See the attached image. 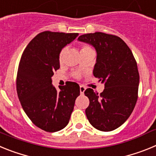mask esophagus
I'll list each match as a JSON object with an SVG mask.
<instances>
[{
    "label": "esophagus",
    "mask_w": 156,
    "mask_h": 156,
    "mask_svg": "<svg viewBox=\"0 0 156 156\" xmlns=\"http://www.w3.org/2000/svg\"><path fill=\"white\" fill-rule=\"evenodd\" d=\"M85 90H86V87H85L84 86H83V85L80 86V94H83V93H84Z\"/></svg>",
    "instance_id": "34e87169"
}]
</instances>
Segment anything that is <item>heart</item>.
I'll return each mask as SVG.
<instances>
[{"mask_svg":"<svg viewBox=\"0 0 156 156\" xmlns=\"http://www.w3.org/2000/svg\"><path fill=\"white\" fill-rule=\"evenodd\" d=\"M90 50H92V48L87 44H83L82 47H81V53H82V52L88 51H90ZM65 53H66V48H62V49L60 51V52H59V55H58L59 62L62 63L63 62ZM73 76L75 78H76V79H80L81 76V74L79 72H75V73H73Z\"/></svg>","mask_w":156,"mask_h":156,"instance_id":"heart-1","label":"heart"}]
</instances>
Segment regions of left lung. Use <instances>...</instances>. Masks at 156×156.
I'll return each mask as SVG.
<instances>
[{"label":"left lung","instance_id":"obj_1","mask_svg":"<svg viewBox=\"0 0 156 156\" xmlns=\"http://www.w3.org/2000/svg\"><path fill=\"white\" fill-rule=\"evenodd\" d=\"M78 40L95 48L98 55L93 74L105 83L100 94L91 88L84 91L90 101L87 118L98 130L112 131L124 123L137 102L140 80L137 62L126 43L115 35L96 32L80 36Z\"/></svg>","mask_w":156,"mask_h":156}]
</instances>
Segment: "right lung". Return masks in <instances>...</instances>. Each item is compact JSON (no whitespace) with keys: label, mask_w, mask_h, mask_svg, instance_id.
Here are the masks:
<instances>
[{"label":"right lung","mask_w":156,"mask_h":156,"mask_svg":"<svg viewBox=\"0 0 156 156\" xmlns=\"http://www.w3.org/2000/svg\"><path fill=\"white\" fill-rule=\"evenodd\" d=\"M79 34L44 31L32 40L22 55L16 77V90L23 110L37 127L56 132L69 122L80 86L67 82L58 91L51 83L60 68L58 55Z\"/></svg>","instance_id":"1"}]
</instances>
